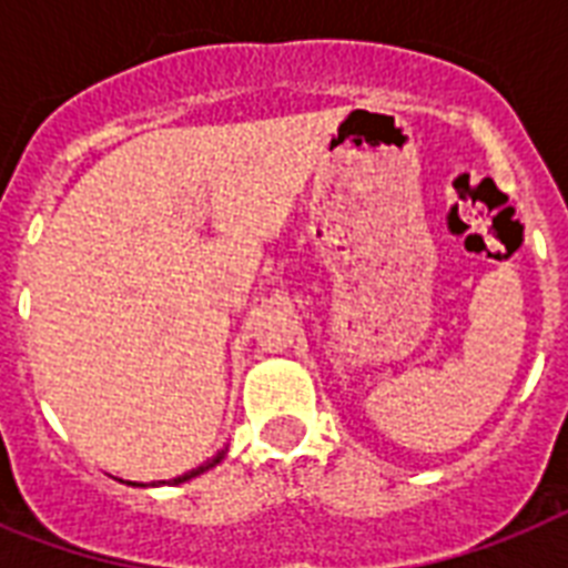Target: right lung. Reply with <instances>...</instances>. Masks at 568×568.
<instances>
[{
    "mask_svg": "<svg viewBox=\"0 0 568 568\" xmlns=\"http://www.w3.org/2000/svg\"><path fill=\"white\" fill-rule=\"evenodd\" d=\"M223 454H226V450H217V457H212V459H205L203 466H196V468H191V471H185V475H180V477H173V480H168V484H185V480H191V477H196V475H203V471H209V468H214L217 466V463H221L223 459ZM159 484H164V480H159Z\"/></svg>",
    "mask_w": 568,
    "mask_h": 568,
    "instance_id": "right-lung-1",
    "label": "right lung"
}]
</instances>
